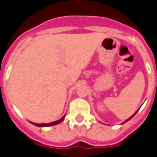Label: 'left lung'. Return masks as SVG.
<instances>
[{
    "mask_svg": "<svg viewBox=\"0 0 157 157\" xmlns=\"http://www.w3.org/2000/svg\"><path fill=\"white\" fill-rule=\"evenodd\" d=\"M138 110H139V109H138ZM138 110H137V111H136V112H135V113H134V114H133V115H132V116H131V117H130V118H128V119H127V120H125V121H124V123H126V122H127V121H128V120H130V119H131V118H133V117H134V116H135V114H136V113L138 112Z\"/></svg>",
    "mask_w": 157,
    "mask_h": 157,
    "instance_id": "obj_1",
    "label": "left lung"
}]
</instances>
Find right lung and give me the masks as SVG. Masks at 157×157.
Instances as JSON below:
<instances>
[{"mask_svg":"<svg viewBox=\"0 0 157 157\" xmlns=\"http://www.w3.org/2000/svg\"><path fill=\"white\" fill-rule=\"evenodd\" d=\"M64 118H65V116L64 117H62L60 119H59L57 121H55V122H52V123H48V124H35V123H32L33 124L36 125V126H38V127H46V126H52V125H56L59 124V123H61L63 120H64Z\"/></svg>","mask_w":157,"mask_h":157,"instance_id":"add662e5","label":"right lung"}]
</instances>
